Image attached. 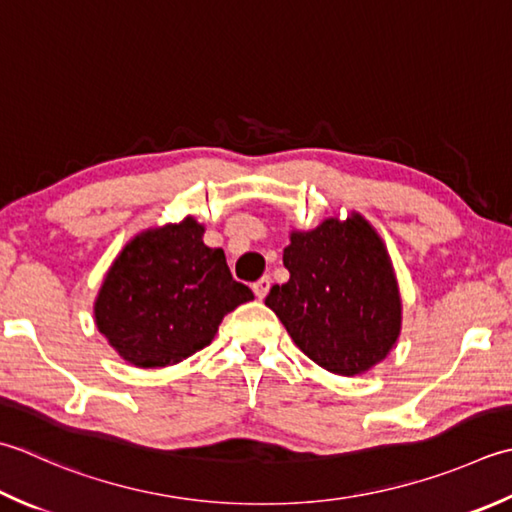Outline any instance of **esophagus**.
Instances as JSON below:
<instances>
[{"instance_id":"esophagus-1","label":"esophagus","mask_w":512,"mask_h":512,"mask_svg":"<svg viewBox=\"0 0 512 512\" xmlns=\"http://www.w3.org/2000/svg\"><path fill=\"white\" fill-rule=\"evenodd\" d=\"M253 290H255V295H257L259 299H264V297L268 295V290H270V277L257 279V282L253 284Z\"/></svg>"}]
</instances>
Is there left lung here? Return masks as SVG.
Returning a JSON list of instances; mask_svg holds the SVG:
<instances>
[{"instance_id":"1","label":"left lung","mask_w":512,"mask_h":512,"mask_svg":"<svg viewBox=\"0 0 512 512\" xmlns=\"http://www.w3.org/2000/svg\"><path fill=\"white\" fill-rule=\"evenodd\" d=\"M284 266L290 279L270 288L266 306L304 355L344 377L382 362L397 342L402 302L382 239L362 215L293 233Z\"/></svg>"}]
</instances>
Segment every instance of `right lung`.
<instances>
[{"label": "right lung", "mask_w": 512, "mask_h": 512, "mask_svg": "<svg viewBox=\"0 0 512 512\" xmlns=\"http://www.w3.org/2000/svg\"><path fill=\"white\" fill-rule=\"evenodd\" d=\"M193 217L137 235L99 290L95 322L128 364L164 368L206 348L230 310L253 299L222 248L202 242Z\"/></svg>", "instance_id": "1"}]
</instances>
